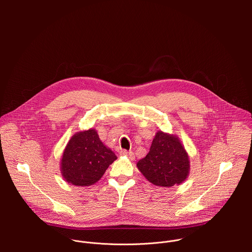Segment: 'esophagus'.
<instances>
[{
	"label": "esophagus",
	"mask_w": 252,
	"mask_h": 252,
	"mask_svg": "<svg viewBox=\"0 0 252 252\" xmlns=\"http://www.w3.org/2000/svg\"><path fill=\"white\" fill-rule=\"evenodd\" d=\"M120 154H121V156H125V157H127L129 159H134V154L132 153V152H127V151H126V150H122L121 152H120Z\"/></svg>",
	"instance_id": "obj_1"
}]
</instances>
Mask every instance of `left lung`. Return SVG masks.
Segmentation results:
<instances>
[{
  "label": "left lung",
  "mask_w": 252,
  "mask_h": 252,
  "mask_svg": "<svg viewBox=\"0 0 252 252\" xmlns=\"http://www.w3.org/2000/svg\"><path fill=\"white\" fill-rule=\"evenodd\" d=\"M150 183L170 188L184 183L189 173V158L176 135L158 131L146 158L136 163Z\"/></svg>",
  "instance_id": "1"
}]
</instances>
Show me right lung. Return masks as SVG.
Returning a JSON list of instances; mask_svg holds the SVG:
<instances>
[{
  "label": "right lung",
  "instance_id": "add662e5",
  "mask_svg": "<svg viewBox=\"0 0 252 252\" xmlns=\"http://www.w3.org/2000/svg\"><path fill=\"white\" fill-rule=\"evenodd\" d=\"M117 159L95 129L75 133L68 140L61 160L62 175L68 184L90 187L98 182L106 168Z\"/></svg>",
  "mask_w": 252,
  "mask_h": 252
}]
</instances>
